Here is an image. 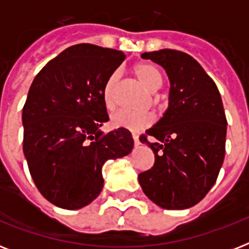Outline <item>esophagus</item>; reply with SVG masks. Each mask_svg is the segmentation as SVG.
Instances as JSON below:
<instances>
[{
	"instance_id": "34e87169",
	"label": "esophagus",
	"mask_w": 249,
	"mask_h": 249,
	"mask_svg": "<svg viewBox=\"0 0 249 249\" xmlns=\"http://www.w3.org/2000/svg\"><path fill=\"white\" fill-rule=\"evenodd\" d=\"M133 140H134V146H140L141 142L140 140H138V136H137V134H133Z\"/></svg>"
}]
</instances>
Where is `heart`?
<instances>
[{
    "label": "heart",
    "instance_id": "heart-1",
    "mask_svg": "<svg viewBox=\"0 0 249 249\" xmlns=\"http://www.w3.org/2000/svg\"><path fill=\"white\" fill-rule=\"evenodd\" d=\"M133 72L142 85L151 93H155L163 85V75L156 66L148 62H141L133 67ZM119 83V73L113 72L103 86V103L108 109L115 106V91ZM154 115L147 112L136 113L129 111H117L111 116V125L113 128L126 129L132 132H140L154 123Z\"/></svg>",
    "mask_w": 249,
    "mask_h": 249
}]
</instances>
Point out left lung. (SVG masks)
<instances>
[{
    "label": "left lung",
    "mask_w": 249,
    "mask_h": 249,
    "mask_svg": "<svg viewBox=\"0 0 249 249\" xmlns=\"http://www.w3.org/2000/svg\"><path fill=\"white\" fill-rule=\"evenodd\" d=\"M141 56L165 70L170 89L163 117L140 138L154 151L155 163L138 181L161 208H190L212 189L224 163L228 121L220 91L186 53L163 49Z\"/></svg>",
    "instance_id": "1"
}]
</instances>
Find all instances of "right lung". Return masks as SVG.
<instances>
[{"label": "right lung", "instance_id": "1", "mask_svg": "<svg viewBox=\"0 0 249 249\" xmlns=\"http://www.w3.org/2000/svg\"><path fill=\"white\" fill-rule=\"evenodd\" d=\"M124 59L119 50L73 45L29 88L21 115L23 151L38 191L59 208L90 204L103 189V164L132 152L129 130H101L108 121L103 86Z\"/></svg>", "mask_w": 249, "mask_h": 249}]
</instances>
